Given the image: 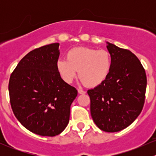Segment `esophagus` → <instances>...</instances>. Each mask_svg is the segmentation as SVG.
Here are the masks:
<instances>
[{
  "label": "esophagus",
  "instance_id": "obj_1",
  "mask_svg": "<svg viewBox=\"0 0 156 156\" xmlns=\"http://www.w3.org/2000/svg\"><path fill=\"white\" fill-rule=\"evenodd\" d=\"M78 94H86L85 91L83 90H81V89H78Z\"/></svg>",
  "mask_w": 156,
  "mask_h": 156
}]
</instances>
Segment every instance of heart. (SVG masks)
I'll return each mask as SVG.
<instances>
[{
	"mask_svg": "<svg viewBox=\"0 0 156 156\" xmlns=\"http://www.w3.org/2000/svg\"><path fill=\"white\" fill-rule=\"evenodd\" d=\"M107 50L75 48L66 53V60L59 59L56 68L62 79L71 82L78 71L79 79L87 87H97L107 78L112 68Z\"/></svg>",
	"mask_w": 156,
	"mask_h": 156,
	"instance_id": "b5f03b06",
	"label": "heart"
}]
</instances>
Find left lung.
Returning a JSON list of instances; mask_svg holds the SVG:
<instances>
[{
    "label": "left lung",
    "instance_id": "obj_1",
    "mask_svg": "<svg viewBox=\"0 0 156 156\" xmlns=\"http://www.w3.org/2000/svg\"><path fill=\"white\" fill-rule=\"evenodd\" d=\"M112 68L107 78L88 90L90 114L97 126L118 132L131 125L145 102L146 75L140 61L130 50L107 42Z\"/></svg>",
    "mask_w": 156,
    "mask_h": 156
}]
</instances>
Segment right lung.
<instances>
[{
  "label": "right lung",
  "mask_w": 156,
  "mask_h": 156,
  "mask_svg": "<svg viewBox=\"0 0 156 156\" xmlns=\"http://www.w3.org/2000/svg\"><path fill=\"white\" fill-rule=\"evenodd\" d=\"M59 43L34 49L12 72L9 94L12 112L26 129L40 136H54L69 124L70 106L78 95L56 68Z\"/></svg>",
  "instance_id": "1"
}]
</instances>
